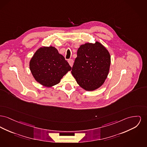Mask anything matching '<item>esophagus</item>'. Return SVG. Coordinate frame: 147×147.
Masks as SVG:
<instances>
[{
	"mask_svg": "<svg viewBox=\"0 0 147 147\" xmlns=\"http://www.w3.org/2000/svg\"><path fill=\"white\" fill-rule=\"evenodd\" d=\"M68 63H69V65H70L71 67H72L73 65V63H74V61H73V59H70L68 60Z\"/></svg>",
	"mask_w": 147,
	"mask_h": 147,
	"instance_id": "1",
	"label": "esophagus"
}]
</instances>
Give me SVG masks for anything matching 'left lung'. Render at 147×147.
Returning a JSON list of instances; mask_svg holds the SVG:
<instances>
[{"mask_svg": "<svg viewBox=\"0 0 147 147\" xmlns=\"http://www.w3.org/2000/svg\"><path fill=\"white\" fill-rule=\"evenodd\" d=\"M110 65L109 53L102 44L88 43L78 49L71 74L82 88L92 91L103 84Z\"/></svg>", "mask_w": 147, "mask_h": 147, "instance_id": "1", "label": "left lung"}]
</instances>
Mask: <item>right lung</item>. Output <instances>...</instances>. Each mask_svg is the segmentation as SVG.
Returning <instances> with one entry per match:
<instances>
[{
  "instance_id": "1",
  "label": "right lung",
  "mask_w": 147,
  "mask_h": 147,
  "mask_svg": "<svg viewBox=\"0 0 147 147\" xmlns=\"http://www.w3.org/2000/svg\"><path fill=\"white\" fill-rule=\"evenodd\" d=\"M29 66L35 79L47 87L58 84L71 69L64 57L52 46L39 48L30 61Z\"/></svg>"
}]
</instances>
